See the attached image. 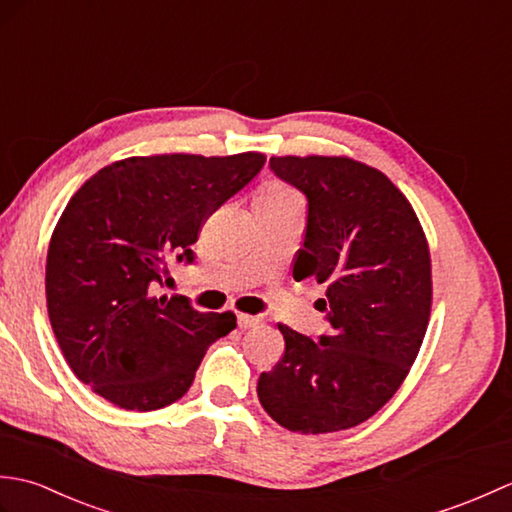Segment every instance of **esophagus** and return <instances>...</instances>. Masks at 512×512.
I'll list each match as a JSON object with an SVG mask.
<instances>
[{"label":"esophagus","mask_w":512,"mask_h":512,"mask_svg":"<svg viewBox=\"0 0 512 512\" xmlns=\"http://www.w3.org/2000/svg\"><path fill=\"white\" fill-rule=\"evenodd\" d=\"M262 323V319L259 317H253V314H237V325L242 330H248V328H255V325Z\"/></svg>","instance_id":"esophagus-1"}]
</instances>
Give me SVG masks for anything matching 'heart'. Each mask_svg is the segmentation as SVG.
<instances>
[{
  "instance_id": "b5f03b06",
  "label": "heart",
  "mask_w": 512,
  "mask_h": 512,
  "mask_svg": "<svg viewBox=\"0 0 512 512\" xmlns=\"http://www.w3.org/2000/svg\"><path fill=\"white\" fill-rule=\"evenodd\" d=\"M288 202H295V193L279 182H268L255 193V209H273Z\"/></svg>"
}]
</instances>
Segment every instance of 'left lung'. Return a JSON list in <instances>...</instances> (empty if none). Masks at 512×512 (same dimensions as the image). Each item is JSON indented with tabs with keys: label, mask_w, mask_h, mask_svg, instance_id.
<instances>
[{
	"label": "left lung",
	"mask_w": 512,
	"mask_h": 512,
	"mask_svg": "<svg viewBox=\"0 0 512 512\" xmlns=\"http://www.w3.org/2000/svg\"><path fill=\"white\" fill-rule=\"evenodd\" d=\"M308 200L297 281L328 284L317 341L279 323L286 352L257 396L288 431L330 433L372 418L396 394L427 332L431 257L422 226L385 173L336 156L270 158Z\"/></svg>",
	"instance_id": "left-lung-1"
}]
</instances>
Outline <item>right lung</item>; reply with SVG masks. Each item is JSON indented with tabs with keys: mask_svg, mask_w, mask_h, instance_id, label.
Masks as SVG:
<instances>
[{
	"mask_svg": "<svg viewBox=\"0 0 512 512\" xmlns=\"http://www.w3.org/2000/svg\"><path fill=\"white\" fill-rule=\"evenodd\" d=\"M264 154H165L112 162L83 184L54 228L46 299L54 336L81 383L129 411L187 394L233 312H198L154 297L167 257L193 264L191 244L217 206L253 180Z\"/></svg>",
	"mask_w": 512,
	"mask_h": 512,
	"instance_id": "1",
	"label": "right lung"
}]
</instances>
